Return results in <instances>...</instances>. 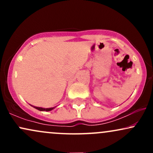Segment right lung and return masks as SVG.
Returning <instances> with one entry per match:
<instances>
[{
	"label": "right lung",
	"instance_id": "1",
	"mask_svg": "<svg viewBox=\"0 0 153 153\" xmlns=\"http://www.w3.org/2000/svg\"><path fill=\"white\" fill-rule=\"evenodd\" d=\"M31 106H33L34 108H36V109H37L39 111H52V109H54L55 107H52V108H42V107H37V106H32V105H31Z\"/></svg>",
	"mask_w": 153,
	"mask_h": 153
}]
</instances>
